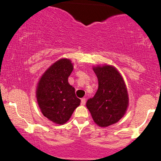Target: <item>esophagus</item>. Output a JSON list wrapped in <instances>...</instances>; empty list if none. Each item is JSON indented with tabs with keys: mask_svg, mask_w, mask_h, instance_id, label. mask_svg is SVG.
Segmentation results:
<instances>
[{
	"mask_svg": "<svg viewBox=\"0 0 161 161\" xmlns=\"http://www.w3.org/2000/svg\"><path fill=\"white\" fill-rule=\"evenodd\" d=\"M80 104H81V105H82V106L85 105V104H86V99H85V98H82V99H81Z\"/></svg>",
	"mask_w": 161,
	"mask_h": 161,
	"instance_id": "obj_1",
	"label": "esophagus"
}]
</instances>
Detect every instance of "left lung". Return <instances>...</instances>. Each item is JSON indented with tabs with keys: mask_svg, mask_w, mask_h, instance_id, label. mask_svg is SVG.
Listing matches in <instances>:
<instances>
[{
	"mask_svg": "<svg viewBox=\"0 0 161 161\" xmlns=\"http://www.w3.org/2000/svg\"><path fill=\"white\" fill-rule=\"evenodd\" d=\"M93 70L98 79V89L87 101L86 107L95 124L106 127L124 115L129 104L128 93L123 78L113 66H97Z\"/></svg>",
	"mask_w": 161,
	"mask_h": 161,
	"instance_id": "left-lung-1",
	"label": "left lung"
}]
</instances>
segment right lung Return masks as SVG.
<instances>
[{
    "instance_id": "right-lung-1",
    "label": "right lung",
    "mask_w": 161,
    "mask_h": 161,
    "mask_svg": "<svg viewBox=\"0 0 161 161\" xmlns=\"http://www.w3.org/2000/svg\"><path fill=\"white\" fill-rule=\"evenodd\" d=\"M72 70L70 60L60 59L46 71L37 86V101L41 112L57 124L67 122L80 103L68 82Z\"/></svg>"
}]
</instances>
